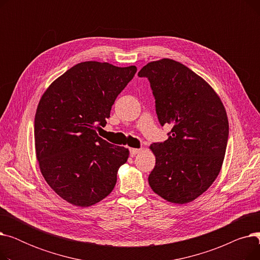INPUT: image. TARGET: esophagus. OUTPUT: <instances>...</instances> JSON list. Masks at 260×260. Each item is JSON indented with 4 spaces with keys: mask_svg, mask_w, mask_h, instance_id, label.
Here are the masks:
<instances>
[{
    "mask_svg": "<svg viewBox=\"0 0 260 260\" xmlns=\"http://www.w3.org/2000/svg\"><path fill=\"white\" fill-rule=\"evenodd\" d=\"M141 149L142 148H129V154H131V156H135V155H137L138 153H140Z\"/></svg>",
    "mask_w": 260,
    "mask_h": 260,
    "instance_id": "esophagus-1",
    "label": "esophagus"
}]
</instances>
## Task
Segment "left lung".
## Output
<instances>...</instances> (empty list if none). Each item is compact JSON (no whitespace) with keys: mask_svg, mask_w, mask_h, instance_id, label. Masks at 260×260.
Masks as SVG:
<instances>
[{"mask_svg":"<svg viewBox=\"0 0 260 260\" xmlns=\"http://www.w3.org/2000/svg\"><path fill=\"white\" fill-rule=\"evenodd\" d=\"M138 76L149 81L160 124L172 125L168 140L151 145L156 166L148 183L170 202L193 201L221 170L229 138L224 106L206 81L177 61L151 62Z\"/></svg>","mask_w":260,"mask_h":260,"instance_id":"obj_1","label":"left lung"}]
</instances>
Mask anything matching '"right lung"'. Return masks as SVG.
Segmentation results:
<instances>
[{
    "label": "right lung",
    "mask_w": 260,
    "mask_h": 260,
    "mask_svg": "<svg viewBox=\"0 0 260 260\" xmlns=\"http://www.w3.org/2000/svg\"><path fill=\"white\" fill-rule=\"evenodd\" d=\"M137 67L79 63L54 80L35 117V145L41 173L61 198L92 206L111 194L129 152L99 137L118 94ZM102 129V128H101Z\"/></svg>",
    "instance_id": "add662e5"
}]
</instances>
